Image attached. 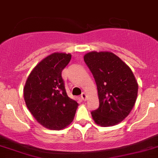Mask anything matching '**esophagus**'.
<instances>
[{"label":"esophagus","mask_w":158,"mask_h":158,"mask_svg":"<svg viewBox=\"0 0 158 158\" xmlns=\"http://www.w3.org/2000/svg\"><path fill=\"white\" fill-rule=\"evenodd\" d=\"M81 98L83 100H86V99H87V95H86L85 92H83V93H82Z\"/></svg>","instance_id":"34e87169"}]
</instances>
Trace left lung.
Listing matches in <instances>:
<instances>
[{
    "label": "left lung",
    "mask_w": 158,
    "mask_h": 158,
    "mask_svg": "<svg viewBox=\"0 0 158 158\" xmlns=\"http://www.w3.org/2000/svg\"><path fill=\"white\" fill-rule=\"evenodd\" d=\"M97 86L99 106L91 112L100 126L119 124L130 113L138 84L131 69L112 52L92 51L83 57Z\"/></svg>",
    "instance_id": "1"
}]
</instances>
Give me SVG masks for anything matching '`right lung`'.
Wrapping results in <instances>:
<instances>
[{
  "label": "right lung",
  "mask_w": 158,
  "mask_h": 158,
  "mask_svg": "<svg viewBox=\"0 0 158 158\" xmlns=\"http://www.w3.org/2000/svg\"><path fill=\"white\" fill-rule=\"evenodd\" d=\"M70 54L54 53L34 67L24 87V99L30 113L45 128L60 130L75 117L78 103L68 97L62 71Z\"/></svg>",
  "instance_id": "obj_1"
}]
</instances>
